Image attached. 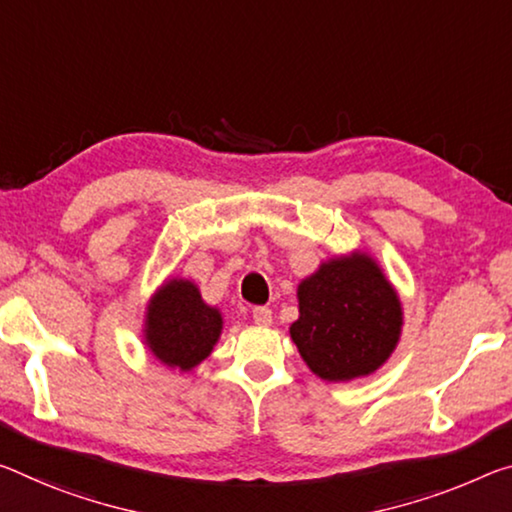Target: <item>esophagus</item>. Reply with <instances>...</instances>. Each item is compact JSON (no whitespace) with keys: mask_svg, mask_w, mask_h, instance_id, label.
Segmentation results:
<instances>
[{"mask_svg":"<svg viewBox=\"0 0 512 512\" xmlns=\"http://www.w3.org/2000/svg\"><path fill=\"white\" fill-rule=\"evenodd\" d=\"M253 321L257 323V326H271L273 323V312L269 310V307H255L253 310Z\"/></svg>","mask_w":512,"mask_h":512,"instance_id":"1","label":"esophagus"}]
</instances>
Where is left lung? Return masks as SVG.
Here are the masks:
<instances>
[{"instance_id": "left-lung-1", "label": "left lung", "mask_w": 512, "mask_h": 512, "mask_svg": "<svg viewBox=\"0 0 512 512\" xmlns=\"http://www.w3.org/2000/svg\"><path fill=\"white\" fill-rule=\"evenodd\" d=\"M298 319L291 342L326 383L367 378L401 342L403 303L396 287L364 250L332 255L298 282Z\"/></svg>"}]
</instances>
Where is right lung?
<instances>
[{
  "instance_id": "1",
  "label": "right lung",
  "mask_w": 512,
  "mask_h": 512,
  "mask_svg": "<svg viewBox=\"0 0 512 512\" xmlns=\"http://www.w3.org/2000/svg\"><path fill=\"white\" fill-rule=\"evenodd\" d=\"M223 332V314L205 303L189 278H168L154 289L143 312V344L164 367L189 373L212 355Z\"/></svg>"
}]
</instances>
